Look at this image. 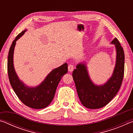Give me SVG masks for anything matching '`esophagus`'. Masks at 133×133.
I'll return each mask as SVG.
<instances>
[{
	"instance_id": "esophagus-1",
	"label": "esophagus",
	"mask_w": 133,
	"mask_h": 133,
	"mask_svg": "<svg viewBox=\"0 0 133 133\" xmlns=\"http://www.w3.org/2000/svg\"><path fill=\"white\" fill-rule=\"evenodd\" d=\"M68 70L69 71H73V70H74V66L73 64H69L68 66Z\"/></svg>"
}]
</instances>
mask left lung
Instances as JSON below:
<instances>
[{"label":"left lung","mask_w":133,"mask_h":133,"mask_svg":"<svg viewBox=\"0 0 133 133\" xmlns=\"http://www.w3.org/2000/svg\"><path fill=\"white\" fill-rule=\"evenodd\" d=\"M111 43L116 45L117 62L112 76L105 84L100 86L94 85L90 79L84 64H78L72 74L80 102L88 109H100L107 105L118 93L122 84L124 74V53L117 38Z\"/></svg>","instance_id":"obj_1"}]
</instances>
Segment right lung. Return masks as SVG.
I'll list each match as a JSON object with an SVG mask.
<instances>
[{
  "instance_id": "obj_1",
  "label": "right lung",
  "mask_w": 133,
  "mask_h": 133,
  "mask_svg": "<svg viewBox=\"0 0 133 133\" xmlns=\"http://www.w3.org/2000/svg\"><path fill=\"white\" fill-rule=\"evenodd\" d=\"M26 30L22 31L13 40L11 45L8 58V73L9 82L13 90L21 102L27 106L35 109L46 107L53 100L58 83L67 73V64L64 63L54 69L47 76L40 85L35 88L24 85L19 80L13 67V57L16 42L23 35Z\"/></svg>"
}]
</instances>
